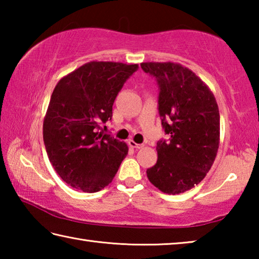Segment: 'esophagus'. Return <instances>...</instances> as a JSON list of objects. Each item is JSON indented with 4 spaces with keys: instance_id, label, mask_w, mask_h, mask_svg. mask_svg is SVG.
<instances>
[{
    "instance_id": "esophagus-1",
    "label": "esophagus",
    "mask_w": 259,
    "mask_h": 259,
    "mask_svg": "<svg viewBox=\"0 0 259 259\" xmlns=\"http://www.w3.org/2000/svg\"><path fill=\"white\" fill-rule=\"evenodd\" d=\"M128 145L133 148H143L144 147L143 144H137L136 142H134V140H129Z\"/></svg>"
}]
</instances>
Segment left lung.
<instances>
[{"label": "left lung", "instance_id": "1", "mask_svg": "<svg viewBox=\"0 0 259 259\" xmlns=\"http://www.w3.org/2000/svg\"><path fill=\"white\" fill-rule=\"evenodd\" d=\"M157 81L159 113L170 142L156 144L157 161L147 178L165 194H181L203 181L219 147V109L209 87L178 63L140 64Z\"/></svg>", "mask_w": 259, "mask_h": 259}]
</instances>
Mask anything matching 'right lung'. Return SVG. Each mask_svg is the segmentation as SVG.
Instances as JSON below:
<instances>
[{"instance_id":"obj_1","label":"right lung","mask_w":259,"mask_h":259,"mask_svg":"<svg viewBox=\"0 0 259 259\" xmlns=\"http://www.w3.org/2000/svg\"><path fill=\"white\" fill-rule=\"evenodd\" d=\"M137 64L90 61L61 77L43 120L47 154L69 186L98 192L113 181L128 154L123 142L104 134L117 94Z\"/></svg>"}]
</instances>
